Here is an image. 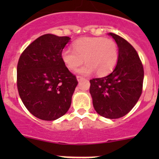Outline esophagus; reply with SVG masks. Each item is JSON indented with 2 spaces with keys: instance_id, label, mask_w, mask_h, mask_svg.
Segmentation results:
<instances>
[{
  "instance_id": "1",
  "label": "esophagus",
  "mask_w": 159,
  "mask_h": 159,
  "mask_svg": "<svg viewBox=\"0 0 159 159\" xmlns=\"http://www.w3.org/2000/svg\"><path fill=\"white\" fill-rule=\"evenodd\" d=\"M76 78H77V80H78V81H81V80H84V77L80 76V75H77Z\"/></svg>"
}]
</instances>
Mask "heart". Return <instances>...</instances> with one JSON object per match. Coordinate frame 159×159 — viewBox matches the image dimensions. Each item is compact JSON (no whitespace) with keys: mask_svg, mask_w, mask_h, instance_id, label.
Segmentation results:
<instances>
[{"mask_svg":"<svg viewBox=\"0 0 159 159\" xmlns=\"http://www.w3.org/2000/svg\"><path fill=\"white\" fill-rule=\"evenodd\" d=\"M73 50L65 48L61 58L69 70H75L84 63V67L78 70L83 75L95 71L96 75L104 76L111 72L119 60V47L112 39L97 36L80 39L72 43Z\"/></svg>","mask_w":159,"mask_h":159,"instance_id":"heart-1","label":"heart"}]
</instances>
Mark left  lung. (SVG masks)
I'll use <instances>...</instances> for the list:
<instances>
[{
	"label": "left lung",
	"mask_w": 159,
	"mask_h": 159,
	"mask_svg": "<svg viewBox=\"0 0 159 159\" xmlns=\"http://www.w3.org/2000/svg\"><path fill=\"white\" fill-rule=\"evenodd\" d=\"M119 47V60L114 71L90 80V93L95 110L107 119L126 116L143 92L144 70L134 47L121 36L110 32Z\"/></svg>",
	"instance_id": "1"
}]
</instances>
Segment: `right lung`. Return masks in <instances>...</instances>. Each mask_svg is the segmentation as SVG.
<instances>
[{
    "label": "right lung",
    "instance_id": "1",
    "mask_svg": "<svg viewBox=\"0 0 159 159\" xmlns=\"http://www.w3.org/2000/svg\"><path fill=\"white\" fill-rule=\"evenodd\" d=\"M68 36L45 34L24 50L17 64L19 95L38 119L52 121L68 111L78 81L61 58Z\"/></svg>",
    "mask_w": 159,
    "mask_h": 159
}]
</instances>
